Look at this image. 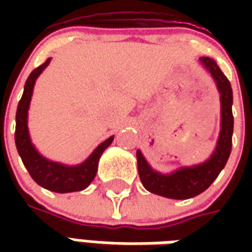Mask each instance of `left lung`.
Returning <instances> with one entry per match:
<instances>
[{"label": "left lung", "mask_w": 252, "mask_h": 252, "mask_svg": "<svg viewBox=\"0 0 252 252\" xmlns=\"http://www.w3.org/2000/svg\"><path fill=\"white\" fill-rule=\"evenodd\" d=\"M208 71L211 72L216 81L217 89L220 92L221 101V131L217 140L215 153L205 163L197 164L193 167H182L175 173L169 175L159 174L154 171L140 151H137V171L143 186L154 194L174 198V200H186L205 191L217 175L224 169L229 154L232 150V89L227 77L222 74L220 67L211 58H200Z\"/></svg>", "instance_id": "8db88e82"}]
</instances>
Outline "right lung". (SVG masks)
Instances as JSON below:
<instances>
[{
  "mask_svg": "<svg viewBox=\"0 0 252 252\" xmlns=\"http://www.w3.org/2000/svg\"><path fill=\"white\" fill-rule=\"evenodd\" d=\"M48 63H50V59H47L43 64L36 67L25 82L24 93L17 105V112H16L14 142H16V147H17L20 157L23 159V163L37 185L43 186L44 189L51 190V191H57V193L79 191V190L86 189L94 180V177L97 174L99 158L105 151V148L109 147L110 143L113 142V136H110L104 143H101L98 147L94 150L93 154L82 164H78V166L68 167V166H63L55 162H50L36 151L28 135L27 115H28V108H30V101L36 78L48 66Z\"/></svg>",
  "mask_w": 252,
  "mask_h": 252,
  "instance_id": "obj_1",
  "label": "right lung"
}]
</instances>
